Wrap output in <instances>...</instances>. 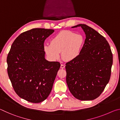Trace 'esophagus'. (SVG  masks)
Listing matches in <instances>:
<instances>
[{
  "label": "esophagus",
  "mask_w": 120,
  "mask_h": 120,
  "mask_svg": "<svg viewBox=\"0 0 120 120\" xmlns=\"http://www.w3.org/2000/svg\"><path fill=\"white\" fill-rule=\"evenodd\" d=\"M60 68H61V69H64V68H65V66L64 64H61V66H60Z\"/></svg>",
  "instance_id": "1"
}]
</instances>
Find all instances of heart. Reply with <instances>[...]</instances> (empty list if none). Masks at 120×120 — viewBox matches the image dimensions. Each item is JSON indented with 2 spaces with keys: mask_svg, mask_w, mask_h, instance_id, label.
Segmentation results:
<instances>
[{
  "mask_svg": "<svg viewBox=\"0 0 120 120\" xmlns=\"http://www.w3.org/2000/svg\"><path fill=\"white\" fill-rule=\"evenodd\" d=\"M84 43L82 35L70 31H63L52 38L51 44H44V50L51 60L59 59L61 52L63 59L70 61L80 55Z\"/></svg>",
  "mask_w": 120,
  "mask_h": 120,
  "instance_id": "1",
  "label": "heart"
}]
</instances>
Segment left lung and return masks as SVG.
Returning a JSON list of instances; mask_svg holds the SVG:
<instances>
[{"mask_svg": "<svg viewBox=\"0 0 120 120\" xmlns=\"http://www.w3.org/2000/svg\"><path fill=\"white\" fill-rule=\"evenodd\" d=\"M80 27L86 39L80 55L66 64V82L70 92L81 101H91L103 92L111 77L113 55L104 36L85 24Z\"/></svg>", "mask_w": 120, "mask_h": 120, "instance_id": "left-lung-1", "label": "left lung"}]
</instances>
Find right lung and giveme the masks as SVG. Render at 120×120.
Instances as JSON below:
<instances>
[{
    "label": "right lung",
    "instance_id": "obj_1",
    "mask_svg": "<svg viewBox=\"0 0 120 120\" xmlns=\"http://www.w3.org/2000/svg\"><path fill=\"white\" fill-rule=\"evenodd\" d=\"M54 31L33 28L14 41L7 58V72L16 94L31 103H40L51 92L59 62L45 59L44 42Z\"/></svg>",
    "mask_w": 120,
    "mask_h": 120
}]
</instances>
